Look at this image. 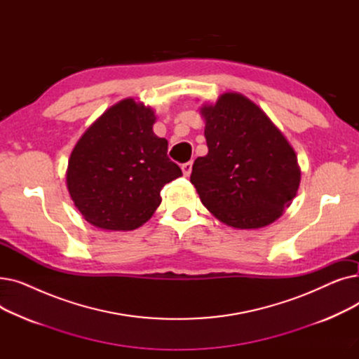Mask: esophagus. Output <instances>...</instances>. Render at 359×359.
<instances>
[{
	"instance_id": "34e87169",
	"label": "esophagus",
	"mask_w": 359,
	"mask_h": 359,
	"mask_svg": "<svg viewBox=\"0 0 359 359\" xmlns=\"http://www.w3.org/2000/svg\"><path fill=\"white\" fill-rule=\"evenodd\" d=\"M182 172H183V175L187 177L191 175V172H192V161H187V163H184V164H182Z\"/></svg>"
}]
</instances>
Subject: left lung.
I'll return each mask as SVG.
<instances>
[{"instance_id": "left-lung-1", "label": "left lung", "mask_w": 359, "mask_h": 359, "mask_svg": "<svg viewBox=\"0 0 359 359\" xmlns=\"http://www.w3.org/2000/svg\"><path fill=\"white\" fill-rule=\"evenodd\" d=\"M208 154L198 157L191 183L214 217L234 229H260L295 198L301 172L294 148L257 104L224 93L203 104Z\"/></svg>"}]
</instances>
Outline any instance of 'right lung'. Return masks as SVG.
<instances>
[{
	"label": "right lung",
	"mask_w": 359,
	"mask_h": 359,
	"mask_svg": "<svg viewBox=\"0 0 359 359\" xmlns=\"http://www.w3.org/2000/svg\"><path fill=\"white\" fill-rule=\"evenodd\" d=\"M154 122L153 109L125 99L107 109L74 147L68 192L94 227H141L161 203L163 186L182 176L167 157V140L153 132Z\"/></svg>",
	"instance_id": "add662e5"
}]
</instances>
